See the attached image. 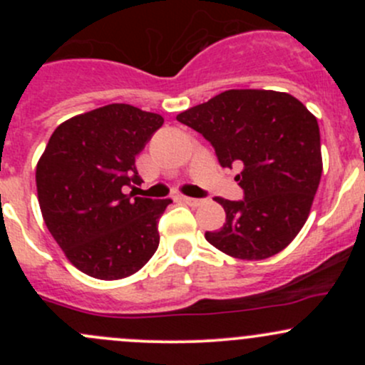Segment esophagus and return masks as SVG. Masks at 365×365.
I'll list each match as a JSON object with an SVG mask.
<instances>
[{
  "instance_id": "34e87169",
  "label": "esophagus",
  "mask_w": 365,
  "mask_h": 365,
  "mask_svg": "<svg viewBox=\"0 0 365 365\" xmlns=\"http://www.w3.org/2000/svg\"><path fill=\"white\" fill-rule=\"evenodd\" d=\"M182 201L190 206H200L201 203H203V200H196V197H187V196H182Z\"/></svg>"
}]
</instances>
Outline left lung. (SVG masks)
Returning a JSON list of instances; mask_svg holds the SVG:
<instances>
[{
  "label": "left lung",
  "instance_id": "1",
  "mask_svg": "<svg viewBox=\"0 0 365 365\" xmlns=\"http://www.w3.org/2000/svg\"><path fill=\"white\" fill-rule=\"evenodd\" d=\"M213 146L244 200L219 197L226 222L205 238L238 259H267L304 227L322 178V145L314 114L298 98L272 90H227L176 116Z\"/></svg>",
  "mask_w": 365,
  "mask_h": 365
}]
</instances>
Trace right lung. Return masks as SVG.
<instances>
[{"mask_svg": "<svg viewBox=\"0 0 365 365\" xmlns=\"http://www.w3.org/2000/svg\"><path fill=\"white\" fill-rule=\"evenodd\" d=\"M164 118L109 104L63 121L36 164L47 230L70 263L116 281L141 270L159 247L160 215L171 200L127 194L143 182L135 157Z\"/></svg>", "mask_w": 365, "mask_h": 365, "instance_id": "1", "label": "right lung"}]
</instances>
